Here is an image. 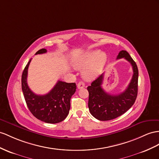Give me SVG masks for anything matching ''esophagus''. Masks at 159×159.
Listing matches in <instances>:
<instances>
[{
	"instance_id": "esophagus-1",
	"label": "esophagus",
	"mask_w": 159,
	"mask_h": 159,
	"mask_svg": "<svg viewBox=\"0 0 159 159\" xmlns=\"http://www.w3.org/2000/svg\"><path fill=\"white\" fill-rule=\"evenodd\" d=\"M77 87H78L79 89L84 87V83L83 82V81H80V82L78 83V84H77Z\"/></svg>"
}]
</instances>
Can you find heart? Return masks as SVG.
<instances>
[{"mask_svg":"<svg viewBox=\"0 0 159 159\" xmlns=\"http://www.w3.org/2000/svg\"><path fill=\"white\" fill-rule=\"evenodd\" d=\"M107 61V55L98 50L87 52L73 60L74 66L83 69V76L86 79H92L99 74Z\"/></svg>","mask_w":159,"mask_h":159,"instance_id":"obj_1","label":"heart"}]
</instances>
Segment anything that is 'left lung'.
Instances as JSON below:
<instances>
[{
    "instance_id": "1",
    "label": "left lung",
    "mask_w": 159,
    "mask_h": 159,
    "mask_svg": "<svg viewBox=\"0 0 159 159\" xmlns=\"http://www.w3.org/2000/svg\"><path fill=\"white\" fill-rule=\"evenodd\" d=\"M124 58L131 64L133 76L125 90L118 95H113L105 92L101 84L103 74L93 81L87 87L89 91L88 106L91 114L101 121H107L124 114L134 105L138 95V70L136 62L125 50L120 52L117 59Z\"/></svg>"
}]
</instances>
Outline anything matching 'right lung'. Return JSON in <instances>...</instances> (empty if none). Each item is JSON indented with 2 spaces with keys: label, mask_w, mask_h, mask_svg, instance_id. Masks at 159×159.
<instances>
[{
  "label": "right lung",
  "mask_w": 159,
  "mask_h": 159,
  "mask_svg": "<svg viewBox=\"0 0 159 159\" xmlns=\"http://www.w3.org/2000/svg\"><path fill=\"white\" fill-rule=\"evenodd\" d=\"M41 49L35 54L46 53ZM31 59L24 68L21 76V87L24 97L30 111L36 118L49 124H57L63 121L68 115L70 108V99L76 91L75 83H68L58 80L48 93L36 95L31 91L27 82V71Z\"/></svg>",
  "instance_id": "add662e5"
}]
</instances>
